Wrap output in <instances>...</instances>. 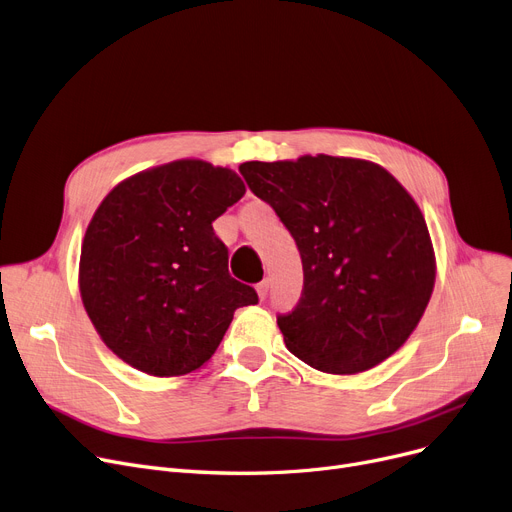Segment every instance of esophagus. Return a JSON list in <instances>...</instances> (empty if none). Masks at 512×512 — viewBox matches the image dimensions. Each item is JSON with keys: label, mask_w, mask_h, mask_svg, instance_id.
I'll return each mask as SVG.
<instances>
[{"label": "esophagus", "mask_w": 512, "mask_h": 512, "mask_svg": "<svg viewBox=\"0 0 512 512\" xmlns=\"http://www.w3.org/2000/svg\"><path fill=\"white\" fill-rule=\"evenodd\" d=\"M269 287H271V281L269 279H262L258 285H256V291H258V298L264 300L266 296H269Z\"/></svg>", "instance_id": "esophagus-1"}]
</instances>
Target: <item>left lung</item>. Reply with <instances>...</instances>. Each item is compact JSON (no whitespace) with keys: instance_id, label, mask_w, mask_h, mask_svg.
Listing matches in <instances>:
<instances>
[{"instance_id":"1","label":"left lung","mask_w":512,"mask_h":512,"mask_svg":"<svg viewBox=\"0 0 512 512\" xmlns=\"http://www.w3.org/2000/svg\"><path fill=\"white\" fill-rule=\"evenodd\" d=\"M302 256L298 306L279 314L287 350L331 375L377 367L417 329L435 285L425 216L375 162L302 156L243 162Z\"/></svg>"}]
</instances>
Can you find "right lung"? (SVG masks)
<instances>
[{
	"label": "right lung",
	"instance_id": "1",
	"mask_svg": "<svg viewBox=\"0 0 512 512\" xmlns=\"http://www.w3.org/2000/svg\"><path fill=\"white\" fill-rule=\"evenodd\" d=\"M243 193L231 168L187 158L120 181L97 206L81 246V300L102 342L133 369L198 371L233 312L258 302L229 275L212 229Z\"/></svg>",
	"mask_w": 512,
	"mask_h": 512
}]
</instances>
